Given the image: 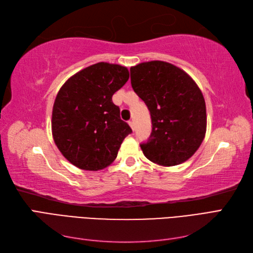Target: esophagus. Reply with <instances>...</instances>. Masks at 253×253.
I'll use <instances>...</instances> for the list:
<instances>
[{
  "label": "esophagus",
  "mask_w": 253,
  "mask_h": 253,
  "mask_svg": "<svg viewBox=\"0 0 253 253\" xmlns=\"http://www.w3.org/2000/svg\"><path fill=\"white\" fill-rule=\"evenodd\" d=\"M128 125H129V126H131V128L133 129H135V125H134V121L133 120H131V121H128Z\"/></svg>",
  "instance_id": "obj_1"
}]
</instances>
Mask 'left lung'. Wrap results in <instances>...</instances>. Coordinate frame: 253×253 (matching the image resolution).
<instances>
[{
  "mask_svg": "<svg viewBox=\"0 0 253 253\" xmlns=\"http://www.w3.org/2000/svg\"><path fill=\"white\" fill-rule=\"evenodd\" d=\"M129 71L132 87L147 104L152 119L150 139L140 144L144 156L164 167L185 163L206 135L202 90L185 71L164 61L139 63Z\"/></svg>",
  "mask_w": 253,
  "mask_h": 253,
  "instance_id": "1",
  "label": "left lung"
}]
</instances>
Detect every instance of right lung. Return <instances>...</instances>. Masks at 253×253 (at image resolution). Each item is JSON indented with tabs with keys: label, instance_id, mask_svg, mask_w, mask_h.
<instances>
[{
	"label": "right lung",
	"instance_id": "right-lung-1",
	"mask_svg": "<svg viewBox=\"0 0 253 253\" xmlns=\"http://www.w3.org/2000/svg\"><path fill=\"white\" fill-rule=\"evenodd\" d=\"M128 77L126 66L99 62L72 76L58 91L51 116L53 141L75 167L104 169L132 133L112 101Z\"/></svg>",
	"mask_w": 253,
	"mask_h": 253
}]
</instances>
